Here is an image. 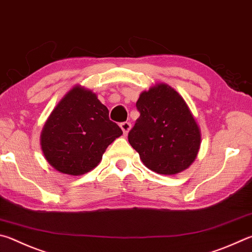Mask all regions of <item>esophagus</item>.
I'll use <instances>...</instances> for the list:
<instances>
[{
	"label": "esophagus",
	"mask_w": 252,
	"mask_h": 252,
	"mask_svg": "<svg viewBox=\"0 0 252 252\" xmlns=\"http://www.w3.org/2000/svg\"><path fill=\"white\" fill-rule=\"evenodd\" d=\"M120 127H121V130L123 132V134L126 135V134H127V132H129V130L131 129V123L127 122V121L122 122V123H120Z\"/></svg>",
	"instance_id": "34e87169"
}]
</instances>
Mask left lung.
Returning <instances> with one entry per match:
<instances>
[{"mask_svg": "<svg viewBox=\"0 0 252 252\" xmlns=\"http://www.w3.org/2000/svg\"><path fill=\"white\" fill-rule=\"evenodd\" d=\"M136 109L140 117L127 139L144 165L164 175L189 167L198 153L200 132L181 94L158 85L140 94Z\"/></svg>", "mask_w": 252, "mask_h": 252, "instance_id": "8db88e82", "label": "left lung"}]
</instances>
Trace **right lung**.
Wrapping results in <instances>:
<instances>
[{
	"mask_svg": "<svg viewBox=\"0 0 252 252\" xmlns=\"http://www.w3.org/2000/svg\"><path fill=\"white\" fill-rule=\"evenodd\" d=\"M122 134L97 95L75 87L54 109L42 132V150L57 171L81 175L98 165L102 154Z\"/></svg>",
	"mask_w": 252,
	"mask_h": 252,
	"instance_id": "add662e5",
	"label": "right lung"
}]
</instances>
